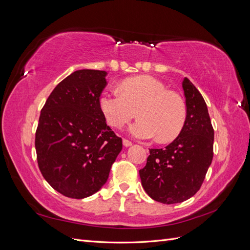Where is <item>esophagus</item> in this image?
Returning a JSON list of instances; mask_svg holds the SVG:
<instances>
[{
	"mask_svg": "<svg viewBox=\"0 0 250 250\" xmlns=\"http://www.w3.org/2000/svg\"><path fill=\"white\" fill-rule=\"evenodd\" d=\"M123 145H124L125 147H129V146H131V145H132V143H131L129 140L123 139Z\"/></svg>",
	"mask_w": 250,
	"mask_h": 250,
	"instance_id": "obj_1",
	"label": "esophagus"
}]
</instances>
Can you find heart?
I'll use <instances>...</instances> for the list:
<instances>
[{
    "label": "heart",
    "mask_w": 250,
    "mask_h": 250,
    "mask_svg": "<svg viewBox=\"0 0 250 250\" xmlns=\"http://www.w3.org/2000/svg\"><path fill=\"white\" fill-rule=\"evenodd\" d=\"M119 90L105 89L99 97V107L109 126L122 128L135 117L129 128L139 139L168 142L175 139L186 121V105L181 97L167 90L162 81L151 76L125 79Z\"/></svg>",
    "instance_id": "heart-1"
}]
</instances>
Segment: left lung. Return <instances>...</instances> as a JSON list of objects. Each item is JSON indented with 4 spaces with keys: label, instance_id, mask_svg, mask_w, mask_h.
Wrapping results in <instances>:
<instances>
[{
    "label": "left lung",
    "instance_id": "1",
    "mask_svg": "<svg viewBox=\"0 0 250 250\" xmlns=\"http://www.w3.org/2000/svg\"><path fill=\"white\" fill-rule=\"evenodd\" d=\"M187 117L178 137L164 149H149L140 170L144 190L155 201L173 204L191 198L206 178L214 155V128L207 103L188 78L183 81Z\"/></svg>",
    "mask_w": 250,
    "mask_h": 250
}]
</instances>
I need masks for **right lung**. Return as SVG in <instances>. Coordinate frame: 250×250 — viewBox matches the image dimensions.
<instances>
[{"label":"right lung","instance_id":"1","mask_svg":"<svg viewBox=\"0 0 250 250\" xmlns=\"http://www.w3.org/2000/svg\"><path fill=\"white\" fill-rule=\"evenodd\" d=\"M107 73L79 70L53 89L35 132L37 164L48 184L65 197L82 199L106 183L122 150L107 126L99 97Z\"/></svg>","mask_w":250,"mask_h":250}]
</instances>
